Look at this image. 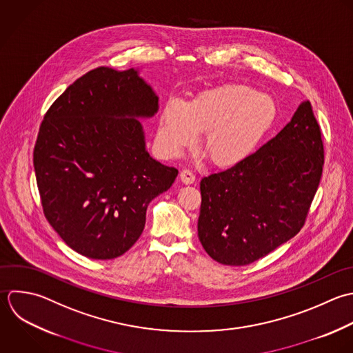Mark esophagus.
Segmentation results:
<instances>
[{"instance_id":"34e87169","label":"esophagus","mask_w":353,"mask_h":353,"mask_svg":"<svg viewBox=\"0 0 353 353\" xmlns=\"http://www.w3.org/2000/svg\"><path fill=\"white\" fill-rule=\"evenodd\" d=\"M180 180L184 183V184H192L195 181V174L188 170V169H184L180 172Z\"/></svg>"}]
</instances>
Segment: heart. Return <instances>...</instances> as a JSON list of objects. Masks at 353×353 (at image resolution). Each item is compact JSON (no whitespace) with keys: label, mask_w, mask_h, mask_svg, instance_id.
<instances>
[{"label":"heart","mask_w":353,"mask_h":353,"mask_svg":"<svg viewBox=\"0 0 353 353\" xmlns=\"http://www.w3.org/2000/svg\"><path fill=\"white\" fill-rule=\"evenodd\" d=\"M274 101L257 90L225 83L199 92L185 105L169 101L158 123V143L172 158L183 155L203 136V151L219 168L243 162L275 122Z\"/></svg>","instance_id":"obj_1"}]
</instances>
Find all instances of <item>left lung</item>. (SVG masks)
I'll return each mask as SVG.
<instances>
[{"label": "left lung", "mask_w": 353, "mask_h": 353, "mask_svg": "<svg viewBox=\"0 0 353 353\" xmlns=\"http://www.w3.org/2000/svg\"><path fill=\"white\" fill-rule=\"evenodd\" d=\"M323 143L311 103L243 162L201 180L198 236L224 265H248L294 238L323 169Z\"/></svg>", "instance_id": "1"}]
</instances>
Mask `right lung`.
Here are the masks:
<instances>
[{
  "label": "right lung",
  "instance_id": "1",
  "mask_svg": "<svg viewBox=\"0 0 353 353\" xmlns=\"http://www.w3.org/2000/svg\"><path fill=\"white\" fill-rule=\"evenodd\" d=\"M158 94L139 68H94L48 110L34 147L43 213L77 253L111 260L140 238L150 202L179 170L154 159L140 119L154 117Z\"/></svg>",
  "mask_w": 353,
  "mask_h": 353
}]
</instances>
